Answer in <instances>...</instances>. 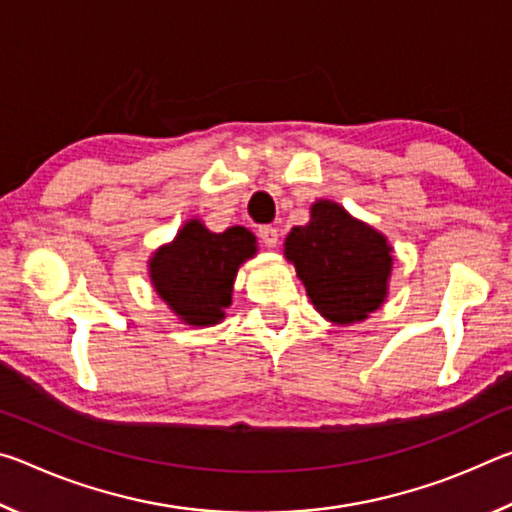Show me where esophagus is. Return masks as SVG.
<instances>
[{
  "instance_id": "34e87169",
  "label": "esophagus",
  "mask_w": 512,
  "mask_h": 512,
  "mask_svg": "<svg viewBox=\"0 0 512 512\" xmlns=\"http://www.w3.org/2000/svg\"><path fill=\"white\" fill-rule=\"evenodd\" d=\"M259 239L266 248H275L277 241H280V232L273 225H264V228H259Z\"/></svg>"
}]
</instances>
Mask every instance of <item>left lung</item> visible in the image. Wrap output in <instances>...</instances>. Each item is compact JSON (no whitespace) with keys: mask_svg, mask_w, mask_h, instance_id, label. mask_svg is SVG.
<instances>
[{"mask_svg":"<svg viewBox=\"0 0 512 512\" xmlns=\"http://www.w3.org/2000/svg\"><path fill=\"white\" fill-rule=\"evenodd\" d=\"M284 255L296 266L309 300L336 325L384 305L393 248L372 225L354 219L334 201L311 205L307 225H296L284 241Z\"/></svg>","mask_w":512,"mask_h":512,"instance_id":"8db88e82","label":"left lung"}]
</instances>
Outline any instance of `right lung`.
Returning <instances> with one entry per match:
<instances>
[{"mask_svg": "<svg viewBox=\"0 0 512 512\" xmlns=\"http://www.w3.org/2000/svg\"><path fill=\"white\" fill-rule=\"evenodd\" d=\"M255 253L257 239L241 225L210 232L189 219L176 239L149 259L151 284L183 323L210 327L223 320L239 266Z\"/></svg>", "mask_w": 512, "mask_h": 512, "instance_id": "add662e5", "label": "right lung"}]
</instances>
